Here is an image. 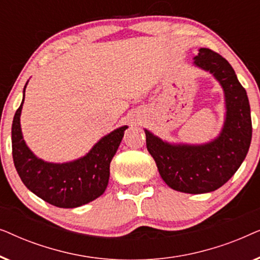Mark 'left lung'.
<instances>
[{"label": "left lung", "mask_w": 260, "mask_h": 260, "mask_svg": "<svg viewBox=\"0 0 260 260\" xmlns=\"http://www.w3.org/2000/svg\"><path fill=\"white\" fill-rule=\"evenodd\" d=\"M195 65L211 72L225 91L226 122L220 136L205 145H172L145 130L147 149L170 188L188 194L216 190L232 177L246 157L252 138L250 103L245 88L225 58L200 48Z\"/></svg>", "instance_id": "1"}]
</instances>
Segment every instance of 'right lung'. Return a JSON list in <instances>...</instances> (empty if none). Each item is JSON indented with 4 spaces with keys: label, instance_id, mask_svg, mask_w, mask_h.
I'll list each match as a JSON object with an SVG mask.
<instances>
[{
    "label": "right lung",
    "instance_id": "right-lung-1",
    "mask_svg": "<svg viewBox=\"0 0 260 260\" xmlns=\"http://www.w3.org/2000/svg\"><path fill=\"white\" fill-rule=\"evenodd\" d=\"M22 104L23 101L14 116L12 148L14 166L24 186L60 208L79 207L101 197L109 182L110 163L127 126L103 137L83 158L62 165L47 163L35 157L24 143L20 126Z\"/></svg>",
    "mask_w": 260,
    "mask_h": 260
}]
</instances>
